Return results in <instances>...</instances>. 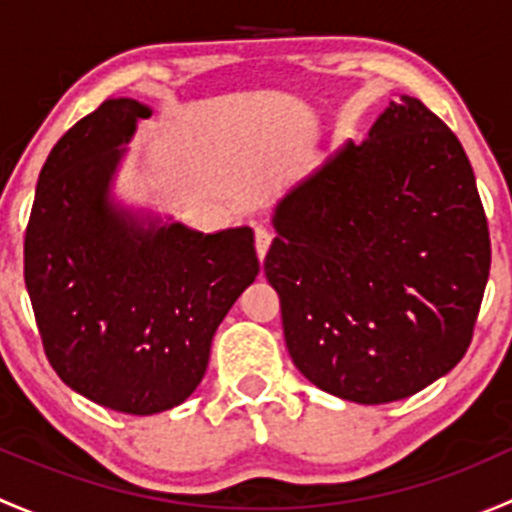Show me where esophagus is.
I'll return each mask as SVG.
<instances>
[{"label": "esophagus", "mask_w": 512, "mask_h": 512, "mask_svg": "<svg viewBox=\"0 0 512 512\" xmlns=\"http://www.w3.org/2000/svg\"><path fill=\"white\" fill-rule=\"evenodd\" d=\"M270 242H272L270 230H265V227H257V230H255V247H257V257H260V260H265L267 250H270Z\"/></svg>", "instance_id": "1"}]
</instances>
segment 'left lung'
<instances>
[{"label": "left lung", "mask_w": 512, "mask_h": 512, "mask_svg": "<svg viewBox=\"0 0 512 512\" xmlns=\"http://www.w3.org/2000/svg\"><path fill=\"white\" fill-rule=\"evenodd\" d=\"M265 275L294 366L327 394L389 404L471 347L490 235L471 160L414 96L294 185Z\"/></svg>", "instance_id": "obj_1"}]
</instances>
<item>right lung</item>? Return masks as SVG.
Returning <instances> with one entry per match:
<instances>
[{
	"label": "right lung",
	"instance_id": "obj_1",
	"mask_svg": "<svg viewBox=\"0 0 512 512\" xmlns=\"http://www.w3.org/2000/svg\"><path fill=\"white\" fill-rule=\"evenodd\" d=\"M151 108L108 98L59 138L36 183L24 282L49 364L94 404L151 416L203 381L215 329L255 282L250 227L143 223L108 185Z\"/></svg>",
	"mask_w": 512,
	"mask_h": 512
}]
</instances>
